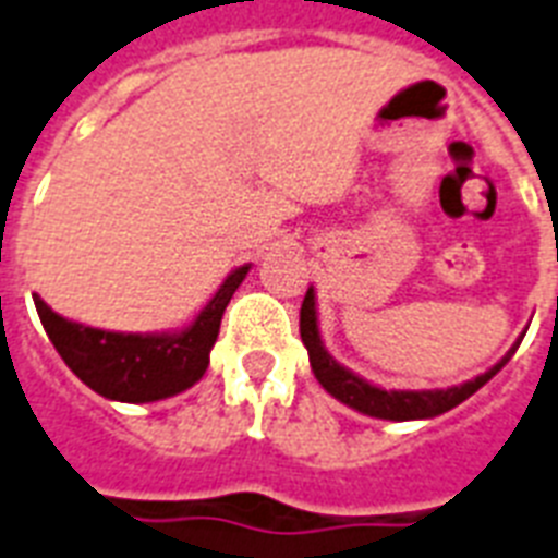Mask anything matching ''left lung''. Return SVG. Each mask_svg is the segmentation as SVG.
Here are the masks:
<instances>
[{
	"mask_svg": "<svg viewBox=\"0 0 558 558\" xmlns=\"http://www.w3.org/2000/svg\"><path fill=\"white\" fill-rule=\"evenodd\" d=\"M300 335L305 349H308L311 369L317 375V381L323 384V390L331 392L335 399L349 404V408L357 410V413H366V416L375 418H390V422L434 418L439 416V413H445V410L457 408L460 401H465L469 396H474V392L481 390L492 375L500 373V366L507 364L518 349L515 343V347L507 352V357L492 366L489 373L477 375V378L460 384V387H448V390H381V387L364 381L361 375H355L352 369H347V366H340L338 361L326 352L323 340H319L314 288H308L305 300H302Z\"/></svg>",
	"mask_w": 558,
	"mask_h": 558,
	"instance_id": "8db88e82",
	"label": "left lung"
}]
</instances>
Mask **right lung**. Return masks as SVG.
<instances>
[{
    "mask_svg": "<svg viewBox=\"0 0 558 558\" xmlns=\"http://www.w3.org/2000/svg\"><path fill=\"white\" fill-rule=\"evenodd\" d=\"M247 274L250 265L232 270L192 326L162 335H124L72 323L54 314L37 293L34 305L58 355L89 390L104 399L145 404L177 396L201 381L218 340L220 317Z\"/></svg>",
    "mask_w": 558,
    "mask_h": 558,
    "instance_id": "right-lung-1",
    "label": "right lung"
}]
</instances>
